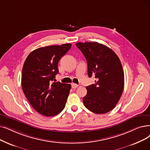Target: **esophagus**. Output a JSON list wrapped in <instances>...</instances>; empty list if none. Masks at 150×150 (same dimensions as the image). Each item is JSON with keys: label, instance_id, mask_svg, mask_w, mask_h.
<instances>
[{"label": "esophagus", "instance_id": "1", "mask_svg": "<svg viewBox=\"0 0 150 150\" xmlns=\"http://www.w3.org/2000/svg\"><path fill=\"white\" fill-rule=\"evenodd\" d=\"M71 88H74V89H75V88H76L78 87V86H79V85H78V84H75V83H73L71 84Z\"/></svg>", "mask_w": 150, "mask_h": 150}]
</instances>
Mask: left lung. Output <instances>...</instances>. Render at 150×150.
<instances>
[{
    "mask_svg": "<svg viewBox=\"0 0 150 150\" xmlns=\"http://www.w3.org/2000/svg\"><path fill=\"white\" fill-rule=\"evenodd\" d=\"M76 45L86 58L89 77L96 79L95 84L86 86L84 105L96 114L108 113L118 102L124 89L125 76L119 57L97 42H78Z\"/></svg>",
    "mask_w": 150,
    "mask_h": 150,
    "instance_id": "1",
    "label": "left lung"
}]
</instances>
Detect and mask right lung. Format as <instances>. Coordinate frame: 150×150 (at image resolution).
<instances>
[{"label":"right lung","mask_w":150,"mask_h":150,"mask_svg":"<svg viewBox=\"0 0 150 150\" xmlns=\"http://www.w3.org/2000/svg\"><path fill=\"white\" fill-rule=\"evenodd\" d=\"M71 47L70 43H66L37 48L24 63L23 91L32 107L41 115H57L66 106L70 84L53 81L59 73L58 62Z\"/></svg>","instance_id":"1"}]
</instances>
